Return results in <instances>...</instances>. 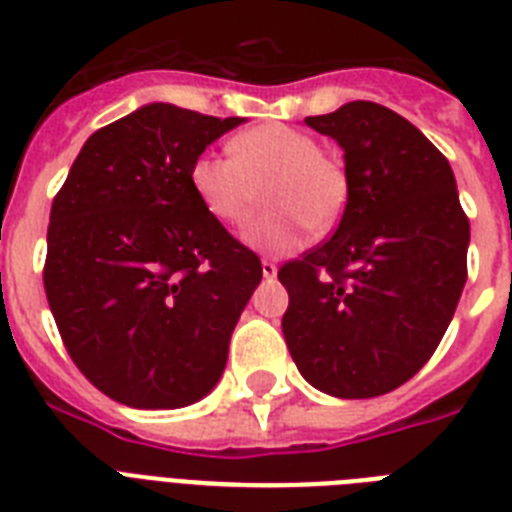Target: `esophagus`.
I'll list each match as a JSON object with an SVG mask.
<instances>
[{
    "label": "esophagus",
    "instance_id": "obj_1",
    "mask_svg": "<svg viewBox=\"0 0 512 512\" xmlns=\"http://www.w3.org/2000/svg\"><path fill=\"white\" fill-rule=\"evenodd\" d=\"M276 273H279L276 263H271V260H263V276H265V279H276Z\"/></svg>",
    "mask_w": 512,
    "mask_h": 512
}]
</instances>
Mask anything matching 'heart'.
<instances>
[{"instance_id": "obj_1", "label": "heart", "mask_w": 512, "mask_h": 512, "mask_svg": "<svg viewBox=\"0 0 512 512\" xmlns=\"http://www.w3.org/2000/svg\"><path fill=\"white\" fill-rule=\"evenodd\" d=\"M231 156L201 154L191 164V188L209 217L247 223L265 191L268 209L247 225L244 241L257 252L284 255L300 247L305 228L329 233L348 204V177L321 154L308 132L268 124L231 140Z\"/></svg>"}]
</instances>
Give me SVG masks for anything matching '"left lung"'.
Instances as JSON below:
<instances>
[{"label":"left lung","instance_id":"1","mask_svg":"<svg viewBox=\"0 0 512 512\" xmlns=\"http://www.w3.org/2000/svg\"><path fill=\"white\" fill-rule=\"evenodd\" d=\"M305 124L342 148L348 204L332 239L281 265V329L313 388L382 396L444 337L468 279L470 223L446 156L396 111L353 100Z\"/></svg>","mask_w":512,"mask_h":512}]
</instances>
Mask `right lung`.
<instances>
[{
	"label": "right lung",
	"instance_id": "add662e5",
	"mask_svg": "<svg viewBox=\"0 0 512 512\" xmlns=\"http://www.w3.org/2000/svg\"><path fill=\"white\" fill-rule=\"evenodd\" d=\"M241 116L148 103L92 132L52 201L44 292L108 398L180 409L215 388L260 257L207 215L191 164Z\"/></svg>",
	"mask_w": 512,
	"mask_h": 512
}]
</instances>
